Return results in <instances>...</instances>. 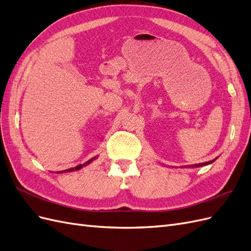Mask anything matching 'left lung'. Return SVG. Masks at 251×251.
Listing matches in <instances>:
<instances>
[{
  "instance_id": "left-lung-1",
  "label": "left lung",
  "mask_w": 251,
  "mask_h": 251,
  "mask_svg": "<svg viewBox=\"0 0 251 251\" xmlns=\"http://www.w3.org/2000/svg\"><path fill=\"white\" fill-rule=\"evenodd\" d=\"M217 159V158H216ZM216 159H214V160H211V161H208V162H204V163H199V164H193V165H186V166H183V168H192V169H194V168H200V166H203V165H207V164H210V163H212L214 162Z\"/></svg>"
}]
</instances>
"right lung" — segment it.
<instances>
[{
  "instance_id": "1",
  "label": "right lung",
  "mask_w": 251,
  "mask_h": 251,
  "mask_svg": "<svg viewBox=\"0 0 251 251\" xmlns=\"http://www.w3.org/2000/svg\"><path fill=\"white\" fill-rule=\"evenodd\" d=\"M96 158H97V157H94V158H92V159H90V160H88L86 163L80 164V165H77V166H75V168H72V169H69V170H66V171H63V172H59V173H66V172H74V171H78V170H80L81 168H83V166H87L88 164H90L91 162L94 161Z\"/></svg>"
}]
</instances>
